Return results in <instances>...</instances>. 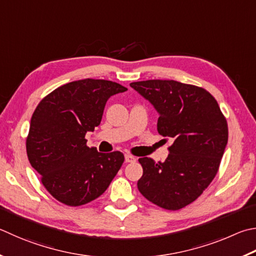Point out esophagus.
Returning <instances> with one entry per match:
<instances>
[{
    "instance_id": "esophagus-1",
    "label": "esophagus",
    "mask_w": 256,
    "mask_h": 256,
    "mask_svg": "<svg viewBox=\"0 0 256 256\" xmlns=\"http://www.w3.org/2000/svg\"><path fill=\"white\" fill-rule=\"evenodd\" d=\"M138 159L132 154H125V162H136Z\"/></svg>"
}]
</instances>
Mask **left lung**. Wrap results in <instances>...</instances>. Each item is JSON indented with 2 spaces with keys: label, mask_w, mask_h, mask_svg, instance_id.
I'll return each mask as SVG.
<instances>
[{
  "label": "left lung",
  "mask_w": 256,
  "mask_h": 256,
  "mask_svg": "<svg viewBox=\"0 0 256 256\" xmlns=\"http://www.w3.org/2000/svg\"><path fill=\"white\" fill-rule=\"evenodd\" d=\"M130 86L158 110L160 136L174 140L164 162L138 159L143 176L138 189L154 205L178 210L196 200L217 174L228 140L226 118L202 87L160 80Z\"/></svg>",
  "instance_id": "left-lung-1"
}]
</instances>
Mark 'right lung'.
<instances>
[{"label": "right lung", "instance_id": "add662e5", "mask_svg": "<svg viewBox=\"0 0 256 256\" xmlns=\"http://www.w3.org/2000/svg\"><path fill=\"white\" fill-rule=\"evenodd\" d=\"M128 90L105 80H82L56 88L31 118L26 154L41 182L58 202L76 207L98 198L124 162L122 152L88 148V131L98 126L110 96Z\"/></svg>", "mask_w": 256, "mask_h": 256}]
</instances>
